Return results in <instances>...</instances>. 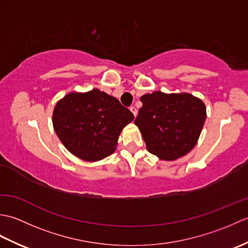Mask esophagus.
Returning a JSON list of instances; mask_svg holds the SVG:
<instances>
[{
  "label": "esophagus",
  "mask_w": 248,
  "mask_h": 248,
  "mask_svg": "<svg viewBox=\"0 0 248 248\" xmlns=\"http://www.w3.org/2000/svg\"><path fill=\"white\" fill-rule=\"evenodd\" d=\"M130 110L133 113V115L136 117V115H138V109H136V108L134 107V105H133V107L130 108Z\"/></svg>",
  "instance_id": "34e87169"
}]
</instances>
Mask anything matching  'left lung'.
Segmentation results:
<instances>
[{"mask_svg": "<svg viewBox=\"0 0 248 248\" xmlns=\"http://www.w3.org/2000/svg\"><path fill=\"white\" fill-rule=\"evenodd\" d=\"M143 103L134 124L147 150L160 160L175 161L197 144L207 118L202 99L188 93L155 92L140 97Z\"/></svg>", "mask_w": 248, "mask_h": 248, "instance_id": "8db88e82", "label": "left lung"}]
</instances>
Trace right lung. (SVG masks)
<instances>
[{
    "mask_svg": "<svg viewBox=\"0 0 248 248\" xmlns=\"http://www.w3.org/2000/svg\"><path fill=\"white\" fill-rule=\"evenodd\" d=\"M134 119L117 99L93 88L71 92L57 101L52 115L56 135L67 150L87 162L114 154L123 129Z\"/></svg>",
    "mask_w": 248,
    "mask_h": 248,
    "instance_id": "add662e5",
    "label": "right lung"
}]
</instances>
